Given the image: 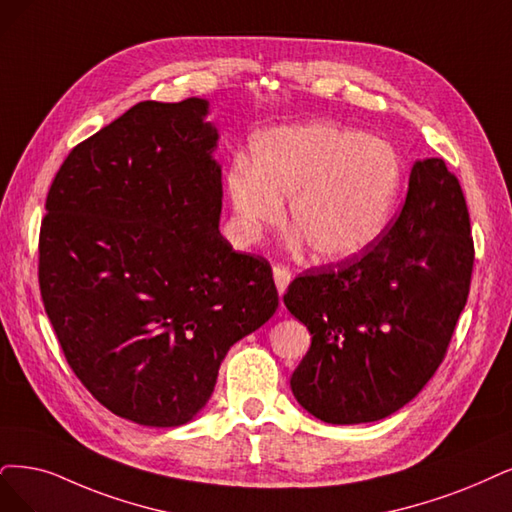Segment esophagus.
Instances as JSON below:
<instances>
[{"instance_id": "34e87169", "label": "esophagus", "mask_w": 512, "mask_h": 512, "mask_svg": "<svg viewBox=\"0 0 512 512\" xmlns=\"http://www.w3.org/2000/svg\"><path fill=\"white\" fill-rule=\"evenodd\" d=\"M272 274H274V282H276L278 293L285 295V291H287V287H289V282H291V270H289L287 266H282V263H276Z\"/></svg>"}]
</instances>
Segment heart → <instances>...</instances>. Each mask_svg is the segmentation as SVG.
Returning <instances> with one entry per match:
<instances>
[{
	"label": "heart",
	"instance_id": "1",
	"mask_svg": "<svg viewBox=\"0 0 512 512\" xmlns=\"http://www.w3.org/2000/svg\"><path fill=\"white\" fill-rule=\"evenodd\" d=\"M403 185L396 149L331 122L278 126L253 141V164L238 158L227 173L240 232L255 238L285 217L320 261L363 255L392 219Z\"/></svg>",
	"mask_w": 512,
	"mask_h": 512
}]
</instances>
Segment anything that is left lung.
I'll return each mask as SVG.
<instances>
[{"label": "left lung", "instance_id": "left-lung-1", "mask_svg": "<svg viewBox=\"0 0 512 512\" xmlns=\"http://www.w3.org/2000/svg\"><path fill=\"white\" fill-rule=\"evenodd\" d=\"M475 246L460 181L441 158L411 168L403 211L369 251L295 278L287 310L312 335L291 375L327 424L388 418L443 363L470 291Z\"/></svg>", "mask_w": 512, "mask_h": 512}]
</instances>
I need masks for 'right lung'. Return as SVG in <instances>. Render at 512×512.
Masks as SVG:
<instances>
[{"mask_svg":"<svg viewBox=\"0 0 512 512\" xmlns=\"http://www.w3.org/2000/svg\"><path fill=\"white\" fill-rule=\"evenodd\" d=\"M208 101H143L71 149L46 198L40 291L69 367L141 426L194 420L238 339L278 308L272 268L219 232Z\"/></svg>","mask_w":512,"mask_h":512,"instance_id":"add662e5","label":"right lung"}]
</instances>
